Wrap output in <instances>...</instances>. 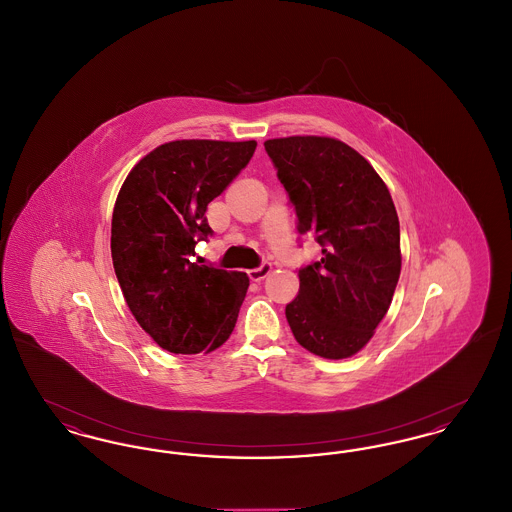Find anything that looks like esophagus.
Segmentation results:
<instances>
[{
    "label": "esophagus",
    "mask_w": 512,
    "mask_h": 512,
    "mask_svg": "<svg viewBox=\"0 0 512 512\" xmlns=\"http://www.w3.org/2000/svg\"><path fill=\"white\" fill-rule=\"evenodd\" d=\"M270 263H263L259 268H251V270H247V274H249V278L253 280V282H261V280H265L268 274H270Z\"/></svg>",
    "instance_id": "obj_1"
}]
</instances>
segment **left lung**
<instances>
[{
  "label": "left lung",
  "instance_id": "obj_1",
  "mask_svg": "<svg viewBox=\"0 0 512 512\" xmlns=\"http://www.w3.org/2000/svg\"><path fill=\"white\" fill-rule=\"evenodd\" d=\"M265 149L299 232L322 245L320 261L299 270V293L286 305L293 336L318 357H353L386 317L401 274L390 190L359 151L336 138H274Z\"/></svg>",
  "mask_w": 512,
  "mask_h": 512
}]
</instances>
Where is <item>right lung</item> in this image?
Returning <instances> with one entry per match:
<instances>
[{
  "instance_id": "right-lung-1",
  "label": "right lung",
  "mask_w": 512,
  "mask_h": 512,
  "mask_svg": "<svg viewBox=\"0 0 512 512\" xmlns=\"http://www.w3.org/2000/svg\"><path fill=\"white\" fill-rule=\"evenodd\" d=\"M255 140H174L142 157L122 182L111 257L130 313L159 347L209 353L230 338L249 288L245 272L199 265L211 234L207 205L253 157Z\"/></svg>"
}]
</instances>
